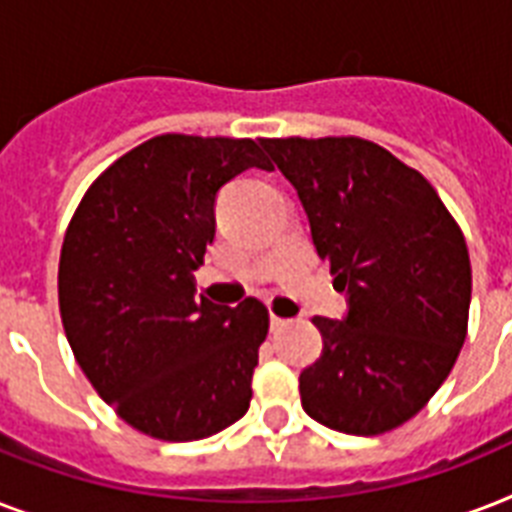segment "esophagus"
Instances as JSON below:
<instances>
[{
    "label": "esophagus",
    "instance_id": "obj_1",
    "mask_svg": "<svg viewBox=\"0 0 512 512\" xmlns=\"http://www.w3.org/2000/svg\"><path fill=\"white\" fill-rule=\"evenodd\" d=\"M287 327V319H281V316H276V313H271V329L273 332H279V329Z\"/></svg>",
    "mask_w": 512,
    "mask_h": 512
}]
</instances>
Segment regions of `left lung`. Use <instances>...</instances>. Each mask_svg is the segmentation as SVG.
I'll use <instances>...</instances> for the list:
<instances>
[{"label":"left lung","instance_id":"1","mask_svg":"<svg viewBox=\"0 0 512 512\" xmlns=\"http://www.w3.org/2000/svg\"><path fill=\"white\" fill-rule=\"evenodd\" d=\"M295 185L321 260L348 295L316 316L324 348L300 374L303 409L348 436L412 420L449 377L468 335L470 257L436 188L361 138L260 140Z\"/></svg>","mask_w":512,"mask_h":512}]
</instances>
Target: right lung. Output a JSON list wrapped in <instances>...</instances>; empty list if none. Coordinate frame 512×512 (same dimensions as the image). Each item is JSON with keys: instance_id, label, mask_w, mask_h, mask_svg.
<instances>
[{"instance_id": "obj_1", "label": "right lung", "mask_w": 512, "mask_h": 512, "mask_svg": "<svg viewBox=\"0 0 512 512\" xmlns=\"http://www.w3.org/2000/svg\"><path fill=\"white\" fill-rule=\"evenodd\" d=\"M257 140L159 135L116 159L79 201L58 268L60 319L76 364L127 425L199 441L241 420L268 311L196 297L215 239V199Z\"/></svg>"}]
</instances>
